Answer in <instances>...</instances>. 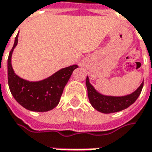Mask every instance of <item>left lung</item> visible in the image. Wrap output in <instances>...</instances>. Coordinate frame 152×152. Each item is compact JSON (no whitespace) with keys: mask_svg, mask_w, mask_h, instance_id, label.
<instances>
[{"mask_svg":"<svg viewBox=\"0 0 152 152\" xmlns=\"http://www.w3.org/2000/svg\"><path fill=\"white\" fill-rule=\"evenodd\" d=\"M143 84L144 82H142L140 86L130 94L125 96H110L98 92L90 83L88 76L86 78V86L89 102L96 110L104 114L121 111L131 106L139 97L143 88Z\"/></svg>","mask_w":152,"mask_h":152,"instance_id":"8db88e82","label":"left lung"}]
</instances>
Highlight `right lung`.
<instances>
[{
    "instance_id": "right-lung-1",
    "label": "right lung",
    "mask_w": 152,
    "mask_h": 152,
    "mask_svg": "<svg viewBox=\"0 0 152 152\" xmlns=\"http://www.w3.org/2000/svg\"><path fill=\"white\" fill-rule=\"evenodd\" d=\"M18 42V34L7 60L8 85L12 96L25 109L36 112H46L58 104L65 85L77 65L60 69L48 78L40 81H28L15 74L12 65V56Z\"/></svg>"
}]
</instances>
